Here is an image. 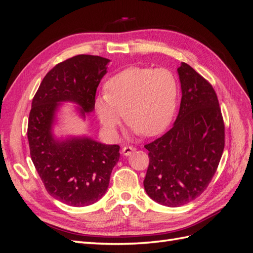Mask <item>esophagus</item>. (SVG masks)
<instances>
[{"mask_svg":"<svg viewBox=\"0 0 253 253\" xmlns=\"http://www.w3.org/2000/svg\"><path fill=\"white\" fill-rule=\"evenodd\" d=\"M136 151V148H134V147H125V148H122V151H121V153H122V155H125V156H129L131 154H133V153Z\"/></svg>","mask_w":253,"mask_h":253,"instance_id":"34e87169","label":"esophagus"}]
</instances>
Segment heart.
Segmentation results:
<instances>
[{
	"label": "heart",
	"mask_w": 253,
	"mask_h": 253,
	"mask_svg": "<svg viewBox=\"0 0 253 253\" xmlns=\"http://www.w3.org/2000/svg\"><path fill=\"white\" fill-rule=\"evenodd\" d=\"M178 83L167 68L131 67L105 83L96 112L103 127L115 135L124 114L136 134L156 136L169 127L177 109Z\"/></svg>",
	"instance_id": "heart-1"
}]
</instances>
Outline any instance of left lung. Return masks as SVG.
Wrapping results in <instances>:
<instances>
[{
    "label": "left lung",
    "instance_id": "obj_1",
    "mask_svg": "<svg viewBox=\"0 0 253 253\" xmlns=\"http://www.w3.org/2000/svg\"><path fill=\"white\" fill-rule=\"evenodd\" d=\"M181 101L170 131L144 148L150 164L145 192L167 207L200 196L216 172L225 147V126L211 84L187 63L177 68Z\"/></svg>",
    "mask_w": 253,
    "mask_h": 253
}]
</instances>
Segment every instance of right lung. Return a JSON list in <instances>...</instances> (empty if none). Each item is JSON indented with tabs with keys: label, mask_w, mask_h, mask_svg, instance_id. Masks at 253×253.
Here are the masks:
<instances>
[{
	"label": "right lung",
	"mask_w": 253,
	"mask_h": 253,
	"mask_svg": "<svg viewBox=\"0 0 253 253\" xmlns=\"http://www.w3.org/2000/svg\"><path fill=\"white\" fill-rule=\"evenodd\" d=\"M109 63V59L90 55L67 59L46 74L33 99L27 129L30 156L49 195L68 206L100 200L119 160L117 144L53 132L62 103L78 105L75 112L83 120L94 112L96 90Z\"/></svg>",
	"instance_id": "right-lung-1"
}]
</instances>
